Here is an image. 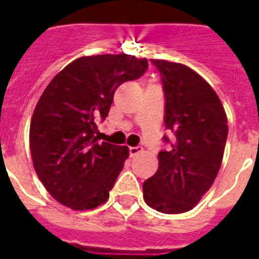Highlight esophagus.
<instances>
[{
    "label": "esophagus",
    "instance_id": "esophagus-1",
    "mask_svg": "<svg viewBox=\"0 0 259 259\" xmlns=\"http://www.w3.org/2000/svg\"><path fill=\"white\" fill-rule=\"evenodd\" d=\"M141 152H143V146H131V148H130V155H131V157H136V155L140 154Z\"/></svg>",
    "mask_w": 259,
    "mask_h": 259
}]
</instances>
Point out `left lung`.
<instances>
[{"instance_id":"left-lung-1","label":"left lung","mask_w":259,"mask_h":259,"mask_svg":"<svg viewBox=\"0 0 259 259\" xmlns=\"http://www.w3.org/2000/svg\"><path fill=\"white\" fill-rule=\"evenodd\" d=\"M161 74L164 124L174 134L158 153V170L143 184L144 200L164 214L193 209L218 175L227 141V116L218 95L192 68L150 59Z\"/></svg>"}]
</instances>
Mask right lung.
Returning a JSON list of instances; mask_svg holds the SVG:
<instances>
[{
	"label": "right lung",
	"mask_w": 259,
	"mask_h": 259,
	"mask_svg": "<svg viewBox=\"0 0 259 259\" xmlns=\"http://www.w3.org/2000/svg\"><path fill=\"white\" fill-rule=\"evenodd\" d=\"M148 59L128 54L81 57L53 77L32 115L29 148L47 191L65 206L88 210L109 198L128 158L127 146L100 141L120 84L136 80Z\"/></svg>",
	"instance_id": "add662e5"
}]
</instances>
